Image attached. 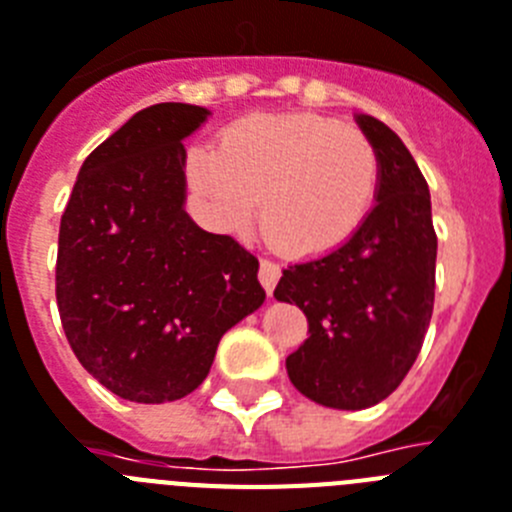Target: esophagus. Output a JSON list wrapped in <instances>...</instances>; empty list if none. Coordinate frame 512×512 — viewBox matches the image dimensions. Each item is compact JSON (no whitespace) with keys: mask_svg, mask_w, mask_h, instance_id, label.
<instances>
[{"mask_svg":"<svg viewBox=\"0 0 512 512\" xmlns=\"http://www.w3.org/2000/svg\"><path fill=\"white\" fill-rule=\"evenodd\" d=\"M278 278H281V265L273 263V260H260V283L268 294H273Z\"/></svg>","mask_w":512,"mask_h":512,"instance_id":"obj_1","label":"esophagus"}]
</instances>
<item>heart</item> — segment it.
<instances>
[{"instance_id": "1", "label": "heart", "mask_w": 512, "mask_h": 512, "mask_svg": "<svg viewBox=\"0 0 512 512\" xmlns=\"http://www.w3.org/2000/svg\"><path fill=\"white\" fill-rule=\"evenodd\" d=\"M187 179L210 218L242 229L255 216L278 249L317 257L367 221L380 187V153L362 130L317 114H252L226 127L218 148L195 145Z\"/></svg>"}]
</instances>
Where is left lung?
Instances as JSON below:
<instances>
[{"mask_svg": "<svg viewBox=\"0 0 512 512\" xmlns=\"http://www.w3.org/2000/svg\"><path fill=\"white\" fill-rule=\"evenodd\" d=\"M380 153L377 205L349 242L289 265L278 302L296 304L309 338L286 359L294 388L330 409L359 411L388 398L422 351L435 307L437 234L427 179L401 137L356 117Z\"/></svg>", "mask_w": 512, "mask_h": 512, "instance_id": "8db88e82", "label": "left lung"}]
</instances>
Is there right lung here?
<instances>
[{
    "label": "right lung",
    "instance_id": "right-lung-1",
    "mask_svg": "<svg viewBox=\"0 0 512 512\" xmlns=\"http://www.w3.org/2000/svg\"><path fill=\"white\" fill-rule=\"evenodd\" d=\"M210 111L156 103L106 137L59 223L57 307L90 375L124 401H179L265 299L257 257L184 210L182 140Z\"/></svg>",
    "mask_w": 512,
    "mask_h": 512
}]
</instances>
